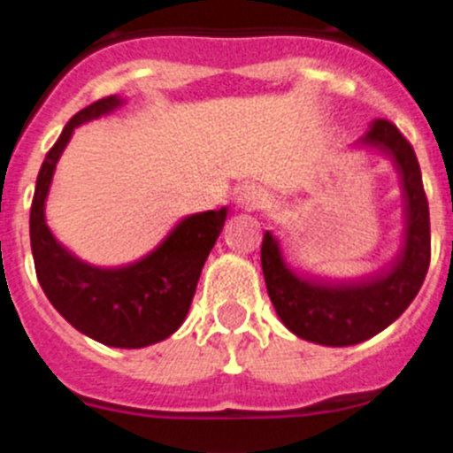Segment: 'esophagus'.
Segmentation results:
<instances>
[{"mask_svg":"<svg viewBox=\"0 0 453 453\" xmlns=\"http://www.w3.org/2000/svg\"><path fill=\"white\" fill-rule=\"evenodd\" d=\"M236 203L246 210H259L265 203V192L259 185H243V188L236 192Z\"/></svg>","mask_w":453,"mask_h":453,"instance_id":"1","label":"esophagus"}]
</instances>
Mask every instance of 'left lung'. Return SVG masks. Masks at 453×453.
I'll use <instances>...</instances> for the list:
<instances>
[{
    "mask_svg": "<svg viewBox=\"0 0 453 453\" xmlns=\"http://www.w3.org/2000/svg\"><path fill=\"white\" fill-rule=\"evenodd\" d=\"M362 142L391 156L403 179L407 239L393 268L365 284L324 286L297 277L284 264L277 239L270 232L261 243L265 288L279 319L295 335L315 344L350 346L378 335L407 311L429 270V203L416 151L388 120H375Z\"/></svg>",
    "mask_w": 453,
    "mask_h": 453,
    "instance_id": "left-lung-1",
    "label": "left lung"
}]
</instances>
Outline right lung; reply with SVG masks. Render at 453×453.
<instances>
[{
  "label": "right lung",
  "instance_id": "add662e5",
  "mask_svg": "<svg viewBox=\"0 0 453 453\" xmlns=\"http://www.w3.org/2000/svg\"><path fill=\"white\" fill-rule=\"evenodd\" d=\"M118 104V96H107L80 109L46 154L33 194L31 250L42 290L71 326L107 346L141 349L165 340L183 324L227 210L183 219L154 252L122 268H96L66 252L44 221L55 165L75 127Z\"/></svg>",
  "mask_w": 453,
  "mask_h": 453
}]
</instances>
